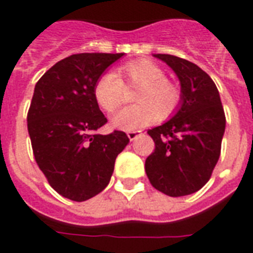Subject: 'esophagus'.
<instances>
[{"mask_svg": "<svg viewBox=\"0 0 253 253\" xmlns=\"http://www.w3.org/2000/svg\"><path fill=\"white\" fill-rule=\"evenodd\" d=\"M139 130H131V131H127V137L130 138V141H134L135 138L139 135Z\"/></svg>", "mask_w": 253, "mask_h": 253, "instance_id": "34e87169", "label": "esophagus"}]
</instances>
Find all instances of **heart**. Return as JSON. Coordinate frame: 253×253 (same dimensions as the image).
<instances>
[{"label":"heart","instance_id":"obj_1","mask_svg":"<svg viewBox=\"0 0 253 253\" xmlns=\"http://www.w3.org/2000/svg\"><path fill=\"white\" fill-rule=\"evenodd\" d=\"M119 79L114 73H104L96 81L93 96L107 112L118 110L126 100V89H137L132 100L138 103L119 111L114 126L137 130L154 119L165 121L179 110L183 100L181 88L167 78V72L149 59L132 61L119 67Z\"/></svg>","mask_w":253,"mask_h":253}]
</instances>
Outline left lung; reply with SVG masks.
I'll use <instances>...</instances> for the list:
<instances>
[{"instance_id":"8db88e82","label":"left lung","mask_w":253,"mask_h":253,"mask_svg":"<svg viewBox=\"0 0 253 253\" xmlns=\"http://www.w3.org/2000/svg\"><path fill=\"white\" fill-rule=\"evenodd\" d=\"M180 80V110L163 126L148 134L154 152L145 161L150 184L169 196H186L210 180L221 154L225 112L210 76L183 58L157 54Z\"/></svg>"}]
</instances>
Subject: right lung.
Masks as SVG:
<instances>
[{
	"label": "right lung",
	"mask_w": 253,
	"mask_h": 253,
	"mask_svg": "<svg viewBox=\"0 0 253 253\" xmlns=\"http://www.w3.org/2000/svg\"><path fill=\"white\" fill-rule=\"evenodd\" d=\"M121 54H73L36 83L27 115L36 164L59 195L88 201L110 183L126 132L96 134L107 118L93 96L96 81Z\"/></svg>",
	"instance_id": "add662e5"
}]
</instances>
